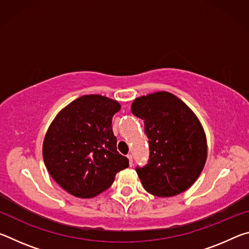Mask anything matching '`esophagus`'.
I'll use <instances>...</instances> for the list:
<instances>
[{"label": "esophagus", "mask_w": 249, "mask_h": 249, "mask_svg": "<svg viewBox=\"0 0 249 249\" xmlns=\"http://www.w3.org/2000/svg\"><path fill=\"white\" fill-rule=\"evenodd\" d=\"M127 158L129 160V166L132 167L133 166V157H132V155H127Z\"/></svg>", "instance_id": "1"}]
</instances>
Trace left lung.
Here are the masks:
<instances>
[{"mask_svg":"<svg viewBox=\"0 0 249 249\" xmlns=\"http://www.w3.org/2000/svg\"><path fill=\"white\" fill-rule=\"evenodd\" d=\"M132 113L144 120L149 161L136 172L147 192L168 197L188 190L203 170L208 145L192 109L166 91L135 99Z\"/></svg>","mask_w":249,"mask_h":249,"instance_id":"1","label":"left lung"}]
</instances>
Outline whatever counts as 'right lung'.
I'll return each instance as SVG.
<instances>
[{"instance_id":"1","label":"right lung","mask_w":249,"mask_h":249,"mask_svg":"<svg viewBox=\"0 0 249 249\" xmlns=\"http://www.w3.org/2000/svg\"><path fill=\"white\" fill-rule=\"evenodd\" d=\"M115 100L82 95L61 109L45 135L43 157L52 178L70 195L94 197L114 182L128 159L116 149L113 115Z\"/></svg>"}]
</instances>
